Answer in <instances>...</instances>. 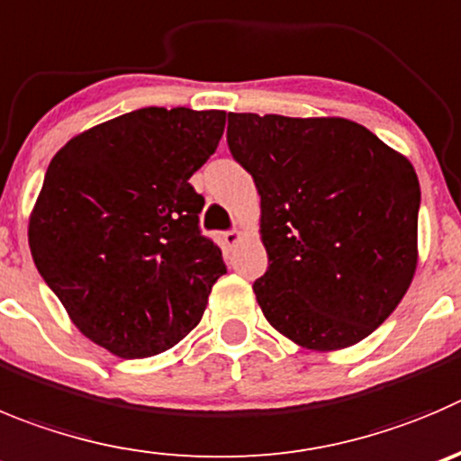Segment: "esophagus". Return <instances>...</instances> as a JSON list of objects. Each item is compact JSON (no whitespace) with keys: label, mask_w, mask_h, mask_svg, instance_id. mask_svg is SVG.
Returning <instances> with one entry per match:
<instances>
[{"label":"esophagus","mask_w":461,"mask_h":461,"mask_svg":"<svg viewBox=\"0 0 461 461\" xmlns=\"http://www.w3.org/2000/svg\"><path fill=\"white\" fill-rule=\"evenodd\" d=\"M240 238H242V233H240L238 228H230V230L223 233V242H226L228 247H235V244L240 242Z\"/></svg>","instance_id":"esophagus-1"}]
</instances>
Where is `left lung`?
Returning <instances> with one entry per match:
<instances>
[{"mask_svg":"<svg viewBox=\"0 0 461 461\" xmlns=\"http://www.w3.org/2000/svg\"><path fill=\"white\" fill-rule=\"evenodd\" d=\"M226 140L260 194L269 267L253 292L267 321L314 350L369 337L416 269L410 160L339 117L228 113Z\"/></svg>","mask_w":461,"mask_h":461,"instance_id":"8db88e82","label":"left lung"}]
</instances>
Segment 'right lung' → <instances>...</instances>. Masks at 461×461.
Wrapping results in <instances>:
<instances>
[{
  "label": "right lung",
  "mask_w": 461,
  "mask_h": 461,
  "mask_svg": "<svg viewBox=\"0 0 461 461\" xmlns=\"http://www.w3.org/2000/svg\"><path fill=\"white\" fill-rule=\"evenodd\" d=\"M223 124V111L140 108L69 140L47 167L31 256L78 330L120 357L178 344L226 274L190 185Z\"/></svg>",
  "instance_id": "right-lung-1"
}]
</instances>
